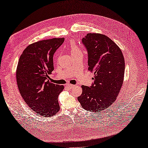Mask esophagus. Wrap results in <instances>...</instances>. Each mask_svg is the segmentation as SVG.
<instances>
[{"label": "esophagus", "instance_id": "esophagus-1", "mask_svg": "<svg viewBox=\"0 0 148 148\" xmlns=\"http://www.w3.org/2000/svg\"><path fill=\"white\" fill-rule=\"evenodd\" d=\"M67 86V87H68L69 88H70V89H73V88H76L77 87V86H76V85H73V84H68L66 85Z\"/></svg>", "mask_w": 148, "mask_h": 148}]
</instances>
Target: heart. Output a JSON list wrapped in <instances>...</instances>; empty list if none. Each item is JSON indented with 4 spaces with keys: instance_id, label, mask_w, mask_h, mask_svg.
Here are the masks:
<instances>
[{
    "instance_id": "heart-1",
    "label": "heart",
    "mask_w": 148,
    "mask_h": 148,
    "mask_svg": "<svg viewBox=\"0 0 148 148\" xmlns=\"http://www.w3.org/2000/svg\"><path fill=\"white\" fill-rule=\"evenodd\" d=\"M70 50H71V53H75V52H79V49L78 47V46L76 45L75 43H72L71 44V46H70Z\"/></svg>"
}]
</instances>
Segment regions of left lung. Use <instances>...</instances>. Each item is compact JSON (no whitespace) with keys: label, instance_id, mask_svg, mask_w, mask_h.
Returning <instances> with one entry per match:
<instances>
[{"label":"left lung","instance_id":"8db88e82","mask_svg":"<svg viewBox=\"0 0 148 148\" xmlns=\"http://www.w3.org/2000/svg\"><path fill=\"white\" fill-rule=\"evenodd\" d=\"M88 52V70L93 71L91 86H83L78 97L83 108L104 111L113 104L122 86L125 60L122 51L106 36L88 33L82 40Z\"/></svg>","mask_w":148,"mask_h":148}]
</instances>
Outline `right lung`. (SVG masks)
Wrapping results in <instances>:
<instances>
[{
	"instance_id": "add662e5",
	"label": "right lung",
	"mask_w": 148,
	"mask_h": 148,
	"mask_svg": "<svg viewBox=\"0 0 148 148\" xmlns=\"http://www.w3.org/2000/svg\"><path fill=\"white\" fill-rule=\"evenodd\" d=\"M64 38L42 40L31 44L21 55L16 69L20 95L30 108L44 117H52L60 110L58 96L64 86L49 81L53 70V56Z\"/></svg>"
}]
</instances>
